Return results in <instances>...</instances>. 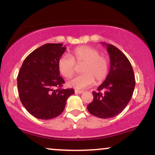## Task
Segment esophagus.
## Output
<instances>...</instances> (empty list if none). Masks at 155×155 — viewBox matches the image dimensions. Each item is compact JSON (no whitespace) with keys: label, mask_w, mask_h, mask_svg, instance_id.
Instances as JSON below:
<instances>
[{"label":"esophagus","mask_w":155,"mask_h":155,"mask_svg":"<svg viewBox=\"0 0 155 155\" xmlns=\"http://www.w3.org/2000/svg\"><path fill=\"white\" fill-rule=\"evenodd\" d=\"M83 90H75V92L76 93H77V94H81V93H83Z\"/></svg>","instance_id":"esophagus-1"}]
</instances>
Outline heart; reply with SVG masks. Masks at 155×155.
Instances as JSON below:
<instances>
[{"instance_id":"b5f03b06","label":"heart","mask_w":155,"mask_h":155,"mask_svg":"<svg viewBox=\"0 0 155 155\" xmlns=\"http://www.w3.org/2000/svg\"><path fill=\"white\" fill-rule=\"evenodd\" d=\"M76 65H82V74L76 76L68 81V86L76 89H84L96 83H101L107 77L109 72V60L95 48L81 46L72 51L71 57L63 55L58 60V70L65 78L71 77L76 71Z\"/></svg>"}]
</instances>
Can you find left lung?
I'll use <instances>...</instances> for the list:
<instances>
[{"mask_svg":"<svg viewBox=\"0 0 155 155\" xmlns=\"http://www.w3.org/2000/svg\"><path fill=\"white\" fill-rule=\"evenodd\" d=\"M103 44L107 47L111 68L97 92H92L94 98L87 110L94 116L108 119L118 115L127 106L132 97L136 80L127 57L112 44Z\"/></svg>","mask_w":155,"mask_h":155,"instance_id":"8db88e82","label":"left lung"}]
</instances>
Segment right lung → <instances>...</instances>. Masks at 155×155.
Returning a JSON list of instances; mask_svg holds the SVG:
<instances>
[{"instance_id":"obj_1","label":"right lung","mask_w":155,"mask_h":155,"mask_svg":"<svg viewBox=\"0 0 155 155\" xmlns=\"http://www.w3.org/2000/svg\"><path fill=\"white\" fill-rule=\"evenodd\" d=\"M63 44H46L28 55L17 76L19 98L26 110L40 120L59 116L74 89H62L58 60L66 48Z\"/></svg>"}]
</instances>
